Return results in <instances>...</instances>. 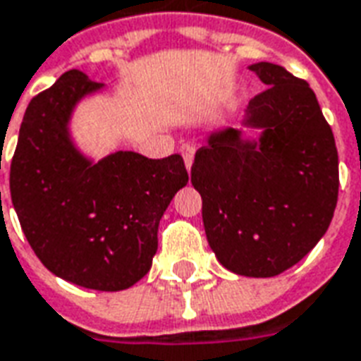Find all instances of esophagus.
I'll use <instances>...</instances> for the list:
<instances>
[{
    "label": "esophagus",
    "mask_w": 361,
    "mask_h": 361,
    "mask_svg": "<svg viewBox=\"0 0 361 361\" xmlns=\"http://www.w3.org/2000/svg\"><path fill=\"white\" fill-rule=\"evenodd\" d=\"M180 153L181 157H183V160H185V166H188V170H191V164H193V157H195V145H191V143H183V145L180 147Z\"/></svg>",
    "instance_id": "esophagus-1"
}]
</instances>
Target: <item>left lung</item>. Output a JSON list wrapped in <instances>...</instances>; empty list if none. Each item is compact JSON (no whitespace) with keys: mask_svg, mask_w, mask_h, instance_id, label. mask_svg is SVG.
<instances>
[{"mask_svg":"<svg viewBox=\"0 0 361 361\" xmlns=\"http://www.w3.org/2000/svg\"><path fill=\"white\" fill-rule=\"evenodd\" d=\"M268 90L250 99L243 140L226 128L195 153L191 183L202 197L210 248L224 268L274 277L322 239L337 207L338 154L316 93L274 63L248 66Z\"/></svg>","mask_w":361,"mask_h":361,"instance_id":"1","label":"left lung"}]
</instances>
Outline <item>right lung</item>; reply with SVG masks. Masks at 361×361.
<instances>
[{
	"instance_id": "right-lung-1",
	"label": "right lung",
	"mask_w": 361,
	"mask_h": 361,
	"mask_svg": "<svg viewBox=\"0 0 361 361\" xmlns=\"http://www.w3.org/2000/svg\"><path fill=\"white\" fill-rule=\"evenodd\" d=\"M101 87L68 71L32 99L9 188L20 228L45 268L85 289L124 290L151 269L160 218L189 173L180 154L154 160L118 151L99 162L85 159L68 120L80 99Z\"/></svg>"
}]
</instances>
